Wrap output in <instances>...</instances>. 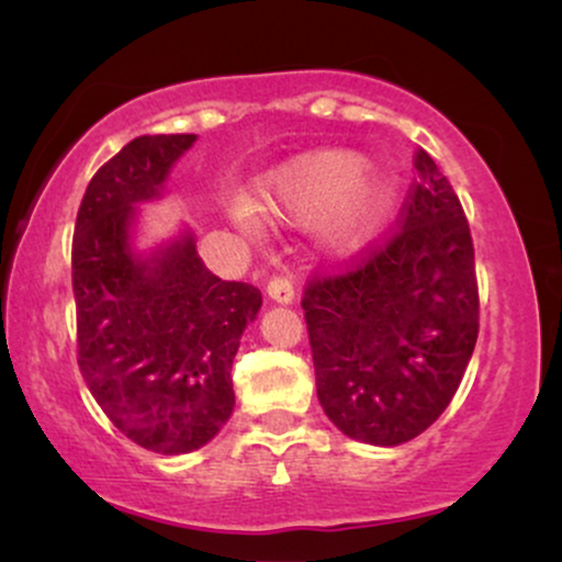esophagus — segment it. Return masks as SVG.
Segmentation results:
<instances>
[{"label":"esophagus","instance_id":"obj_1","mask_svg":"<svg viewBox=\"0 0 562 562\" xmlns=\"http://www.w3.org/2000/svg\"><path fill=\"white\" fill-rule=\"evenodd\" d=\"M267 293H269V299H272L274 303H282V306H288V303L295 301L293 282H290L288 277H272L267 285Z\"/></svg>","mask_w":562,"mask_h":562}]
</instances>
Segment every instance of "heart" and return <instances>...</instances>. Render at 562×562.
I'll list each match as a JSON object with an SVG mask.
<instances>
[{
    "instance_id": "1",
    "label": "heart",
    "mask_w": 562,
    "mask_h": 562,
    "mask_svg": "<svg viewBox=\"0 0 562 562\" xmlns=\"http://www.w3.org/2000/svg\"><path fill=\"white\" fill-rule=\"evenodd\" d=\"M393 177L380 166H362L346 147H322L285 160L263 177L259 211L285 224L312 222L314 240L325 254L348 256L372 240L393 203ZM245 224H254L240 211Z\"/></svg>"
}]
</instances>
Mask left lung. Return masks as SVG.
I'll return each instance as SVG.
<instances>
[{"instance_id": "obj_1", "label": "left lung", "mask_w": 562, "mask_h": 562, "mask_svg": "<svg viewBox=\"0 0 562 562\" xmlns=\"http://www.w3.org/2000/svg\"><path fill=\"white\" fill-rule=\"evenodd\" d=\"M404 227L351 272L303 293L317 396L348 438L398 447L430 428L460 389L479 338V285L465 211L436 160Z\"/></svg>"}]
</instances>
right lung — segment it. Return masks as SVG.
Wrapping results in <instances>:
<instances>
[{
  "label": "right lung",
  "mask_w": 562,
  "mask_h": 562,
  "mask_svg": "<svg viewBox=\"0 0 562 562\" xmlns=\"http://www.w3.org/2000/svg\"><path fill=\"white\" fill-rule=\"evenodd\" d=\"M195 134H145L94 173L74 235L79 367L94 402L142 449L187 454L235 409L232 359L259 288L205 269L187 227L137 248L142 203L164 198Z\"/></svg>",
  "instance_id": "1"
}]
</instances>
